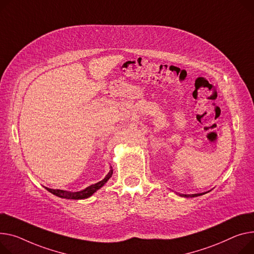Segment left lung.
<instances>
[{"label":"left lung","mask_w":254,"mask_h":254,"mask_svg":"<svg viewBox=\"0 0 254 254\" xmlns=\"http://www.w3.org/2000/svg\"><path fill=\"white\" fill-rule=\"evenodd\" d=\"M202 194H205V193H200V194H192V195H185V194H180V196L182 197H197V196H200Z\"/></svg>","instance_id":"obj_1"}]
</instances>
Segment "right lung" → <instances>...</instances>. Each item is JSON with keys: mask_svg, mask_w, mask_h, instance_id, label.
<instances>
[{"mask_svg": "<svg viewBox=\"0 0 254 254\" xmlns=\"http://www.w3.org/2000/svg\"><path fill=\"white\" fill-rule=\"evenodd\" d=\"M113 174V171L110 170V172L107 174V176L102 180L98 182L97 184H94V185H91L89 186V187H87L86 189H83L81 191H78V192H70V191H64V190H54V189H50V188H47V191H49L50 193H52L60 198H65V199H86V198H89L91 197L97 190H99L100 188H102L103 186L107 183V181L111 178Z\"/></svg>", "mask_w": 254, "mask_h": 254, "instance_id": "1", "label": "right lung"}]
</instances>
